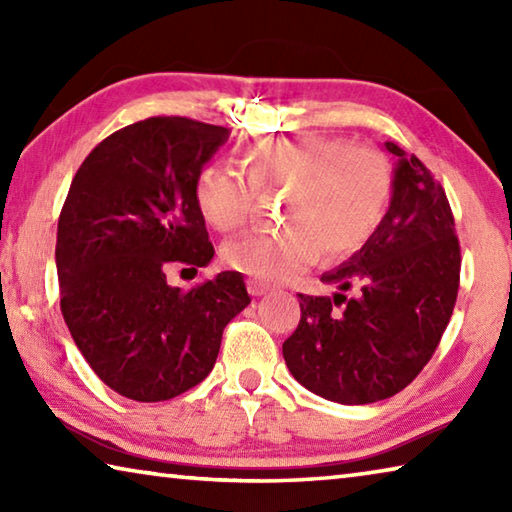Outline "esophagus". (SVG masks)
Segmentation results:
<instances>
[{
  "label": "esophagus",
  "mask_w": 512,
  "mask_h": 512,
  "mask_svg": "<svg viewBox=\"0 0 512 512\" xmlns=\"http://www.w3.org/2000/svg\"><path fill=\"white\" fill-rule=\"evenodd\" d=\"M248 293H250V296H264V293H268V287L264 282L248 280Z\"/></svg>",
  "instance_id": "obj_1"
}]
</instances>
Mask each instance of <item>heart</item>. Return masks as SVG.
I'll return each mask as SVG.
<instances>
[{
  "mask_svg": "<svg viewBox=\"0 0 512 512\" xmlns=\"http://www.w3.org/2000/svg\"><path fill=\"white\" fill-rule=\"evenodd\" d=\"M248 183L219 162L205 164L194 185L203 219L219 232L246 225L257 194L284 192L282 230L250 232L223 246L230 268L262 282H284L318 259L361 248L384 221L391 171L377 151L345 140L298 135L264 140L241 153Z\"/></svg>",
  "mask_w": 512,
  "mask_h": 512,
  "instance_id": "obj_1",
  "label": "heart"
}]
</instances>
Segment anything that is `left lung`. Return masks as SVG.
Segmentation results:
<instances>
[{
  "label": "left lung",
  "instance_id": "1",
  "mask_svg": "<svg viewBox=\"0 0 512 512\" xmlns=\"http://www.w3.org/2000/svg\"><path fill=\"white\" fill-rule=\"evenodd\" d=\"M384 146L395 158L384 221L320 277L336 287L332 298L300 293L298 329L282 345L291 375L339 404H372L409 386L436 352L458 296L461 248L445 189L415 155Z\"/></svg>",
  "mask_w": 512,
  "mask_h": 512
}]
</instances>
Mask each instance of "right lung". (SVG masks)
<instances>
[{"label": "right lung", "mask_w": 512, "mask_h": 512, "mask_svg": "<svg viewBox=\"0 0 512 512\" xmlns=\"http://www.w3.org/2000/svg\"><path fill=\"white\" fill-rule=\"evenodd\" d=\"M228 135L149 117L94 146L69 187L56 241L60 311L90 368L128 400L164 402L201 384L225 325L250 305L237 271L187 291L164 273L212 262L194 185Z\"/></svg>", "instance_id": "add662e5"}]
</instances>
